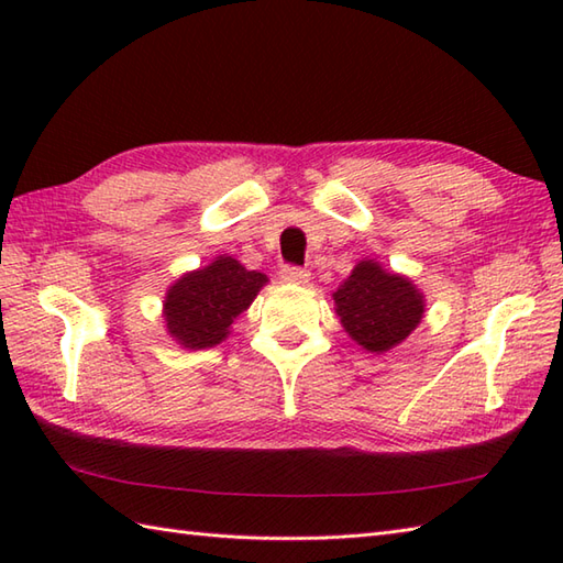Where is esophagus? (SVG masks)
Instances as JSON below:
<instances>
[{
    "instance_id": "esophagus-1",
    "label": "esophagus",
    "mask_w": 563,
    "mask_h": 563,
    "mask_svg": "<svg viewBox=\"0 0 563 563\" xmlns=\"http://www.w3.org/2000/svg\"><path fill=\"white\" fill-rule=\"evenodd\" d=\"M280 280L283 283H295V285H305L309 283V271L300 266H283L280 268Z\"/></svg>"
}]
</instances>
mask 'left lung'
Instances as JSON below:
<instances>
[{
    "instance_id": "1",
    "label": "left lung",
    "mask_w": 563,
    "mask_h": 563,
    "mask_svg": "<svg viewBox=\"0 0 563 563\" xmlns=\"http://www.w3.org/2000/svg\"><path fill=\"white\" fill-rule=\"evenodd\" d=\"M336 314L349 336L369 353H385L399 345L421 324L423 292L399 273L385 271L367 258L353 268L333 292Z\"/></svg>"
}]
</instances>
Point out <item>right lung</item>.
<instances>
[{
	"mask_svg": "<svg viewBox=\"0 0 563 563\" xmlns=\"http://www.w3.org/2000/svg\"><path fill=\"white\" fill-rule=\"evenodd\" d=\"M266 283L263 273L246 271L222 254L210 266L181 275L166 290V331L184 349H212L227 339L234 319L246 312Z\"/></svg>",
	"mask_w": 563,
	"mask_h": 563,
	"instance_id": "obj_1",
	"label": "right lung"
}]
</instances>
